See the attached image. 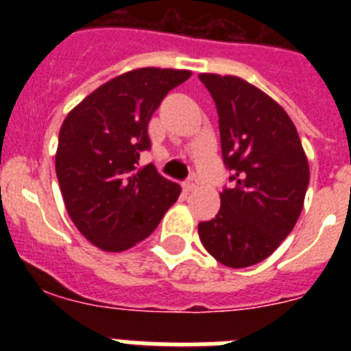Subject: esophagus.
<instances>
[{
    "mask_svg": "<svg viewBox=\"0 0 351 351\" xmlns=\"http://www.w3.org/2000/svg\"><path fill=\"white\" fill-rule=\"evenodd\" d=\"M197 186H198V179L195 178V176H191V178L184 182V190L186 191H193Z\"/></svg>",
    "mask_w": 351,
    "mask_h": 351,
    "instance_id": "esophagus-1",
    "label": "esophagus"
}]
</instances>
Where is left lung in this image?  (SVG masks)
<instances>
[{
	"instance_id": "left-lung-1",
	"label": "left lung",
	"mask_w": 351,
	"mask_h": 351,
	"mask_svg": "<svg viewBox=\"0 0 351 351\" xmlns=\"http://www.w3.org/2000/svg\"><path fill=\"white\" fill-rule=\"evenodd\" d=\"M218 110L221 156L230 172L221 207L198 223L204 247L226 267L267 258L295 226L309 165L295 126L271 96L232 75L200 73Z\"/></svg>"
}]
</instances>
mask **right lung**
Segmentation results:
<instances>
[{"instance_id": "add662e5", "label": "right lung", "mask_w": 351, "mask_h": 351, "mask_svg": "<svg viewBox=\"0 0 351 351\" xmlns=\"http://www.w3.org/2000/svg\"><path fill=\"white\" fill-rule=\"evenodd\" d=\"M190 75L170 68L128 71L86 96L64 119L56 176L71 221L100 250L117 253L144 241L179 198L176 182L153 163L138 169V160L151 149L154 110Z\"/></svg>"}]
</instances>
